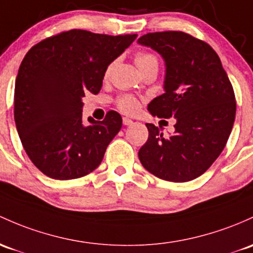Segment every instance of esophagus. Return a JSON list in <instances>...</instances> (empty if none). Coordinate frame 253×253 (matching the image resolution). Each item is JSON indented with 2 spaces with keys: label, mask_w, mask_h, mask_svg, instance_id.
<instances>
[{
  "label": "esophagus",
  "mask_w": 253,
  "mask_h": 253,
  "mask_svg": "<svg viewBox=\"0 0 253 253\" xmlns=\"http://www.w3.org/2000/svg\"><path fill=\"white\" fill-rule=\"evenodd\" d=\"M132 123H134V122H132L130 118H126V117H124V118H123V124H124V126H132Z\"/></svg>",
  "instance_id": "obj_1"
}]
</instances>
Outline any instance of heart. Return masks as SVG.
Masks as SVG:
<instances>
[{"mask_svg":"<svg viewBox=\"0 0 253 253\" xmlns=\"http://www.w3.org/2000/svg\"><path fill=\"white\" fill-rule=\"evenodd\" d=\"M152 61H157V58L153 55V54L143 53V51H141V53L136 54V56H135V62H136L137 67L143 66V65L148 64V62H152ZM110 69L111 67H108L107 72H106L107 75L108 72H110ZM117 105H118V107L121 108L122 111H126V112H132L134 110H136L137 101L131 96H121L118 97V100H117Z\"/></svg>","mask_w":253,"mask_h":253,"instance_id":"obj_1","label":"heart"}]
</instances>
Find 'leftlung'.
<instances>
[{
	"label": "left lung",
	"mask_w": 253,
	"mask_h": 253,
	"mask_svg": "<svg viewBox=\"0 0 253 253\" xmlns=\"http://www.w3.org/2000/svg\"><path fill=\"white\" fill-rule=\"evenodd\" d=\"M137 42L158 51L167 67L164 94L149 102L148 111L176 119L169 137L146 124L148 140L138 158L162 180H194L218 158L232 131L236 111L232 83L211 45L186 32H151Z\"/></svg>",
	"instance_id": "8db88e82"
}]
</instances>
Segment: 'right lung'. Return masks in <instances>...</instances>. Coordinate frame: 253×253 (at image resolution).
I'll use <instances>...</instances> for the list:
<instances>
[{
  "instance_id": "obj_1",
  "label": "right lung",
  "mask_w": 253,
  "mask_h": 253,
  "mask_svg": "<svg viewBox=\"0 0 253 253\" xmlns=\"http://www.w3.org/2000/svg\"><path fill=\"white\" fill-rule=\"evenodd\" d=\"M137 35L93 34L70 30L41 41L19 67L14 121L35 167L54 180L88 175L101 163L122 127V117L108 111L104 121H82V99L97 94L108 65Z\"/></svg>"
}]
</instances>
